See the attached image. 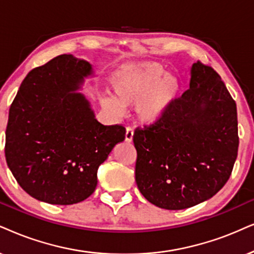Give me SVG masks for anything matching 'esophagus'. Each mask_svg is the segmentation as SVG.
Instances as JSON below:
<instances>
[{
    "label": "esophagus",
    "instance_id": "obj_1",
    "mask_svg": "<svg viewBox=\"0 0 254 254\" xmlns=\"http://www.w3.org/2000/svg\"><path fill=\"white\" fill-rule=\"evenodd\" d=\"M132 138H133V127H127V132H125V140H127V142H132Z\"/></svg>",
    "mask_w": 254,
    "mask_h": 254
}]
</instances>
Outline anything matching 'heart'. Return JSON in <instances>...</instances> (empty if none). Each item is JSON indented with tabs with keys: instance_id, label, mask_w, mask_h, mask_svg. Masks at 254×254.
Here are the masks:
<instances>
[{
	"instance_id": "1",
	"label": "heart",
	"mask_w": 254,
	"mask_h": 254,
	"mask_svg": "<svg viewBox=\"0 0 254 254\" xmlns=\"http://www.w3.org/2000/svg\"><path fill=\"white\" fill-rule=\"evenodd\" d=\"M181 82L166 73L158 63H142L122 68L112 79L115 98H104L103 107L121 114L123 107L137 104L140 121L155 123L170 110L181 94Z\"/></svg>"
}]
</instances>
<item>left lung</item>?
<instances>
[{
	"label": "left lung",
	"mask_w": 254,
	"mask_h": 254,
	"mask_svg": "<svg viewBox=\"0 0 254 254\" xmlns=\"http://www.w3.org/2000/svg\"><path fill=\"white\" fill-rule=\"evenodd\" d=\"M136 183L151 204L183 210L213 197L238 155L237 105L212 66L193 63L188 89L153 124L133 133Z\"/></svg>",
	"instance_id": "8db88e82"
}]
</instances>
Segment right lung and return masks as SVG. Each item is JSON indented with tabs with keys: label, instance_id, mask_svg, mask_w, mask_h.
Instances as JSON below:
<instances>
[{
	"label": "right lung",
	"instance_id": "add662e5",
	"mask_svg": "<svg viewBox=\"0 0 254 254\" xmlns=\"http://www.w3.org/2000/svg\"><path fill=\"white\" fill-rule=\"evenodd\" d=\"M91 73L84 60L56 56L28 73L9 109L5 160L37 200L71 205L90 197L98 166L125 139L123 125L99 123L75 92Z\"/></svg>",
	"mask_w": 254,
	"mask_h": 254
}]
</instances>
